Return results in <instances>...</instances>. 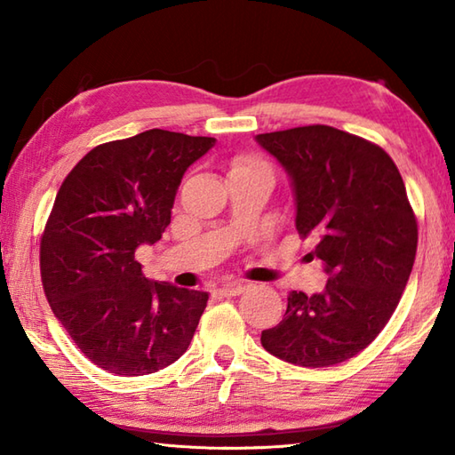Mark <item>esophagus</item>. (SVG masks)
Returning <instances> with one entry per match:
<instances>
[{"label":"esophagus","mask_w":455,"mask_h":455,"mask_svg":"<svg viewBox=\"0 0 455 455\" xmlns=\"http://www.w3.org/2000/svg\"><path fill=\"white\" fill-rule=\"evenodd\" d=\"M246 287H248V285H246L244 282H228V283H225V285H222V287L219 289V293L225 295V297H235V295L243 293Z\"/></svg>","instance_id":"obj_1"}]
</instances>
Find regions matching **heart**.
<instances>
[{
	"instance_id": "b5f03b06",
	"label": "heart",
	"mask_w": 455,
	"mask_h": 455,
	"mask_svg": "<svg viewBox=\"0 0 455 455\" xmlns=\"http://www.w3.org/2000/svg\"><path fill=\"white\" fill-rule=\"evenodd\" d=\"M254 166H262V164H258L256 160L243 158V160H236V162H235V166H233V170H230V172H235V170H244V168H254Z\"/></svg>"
}]
</instances>
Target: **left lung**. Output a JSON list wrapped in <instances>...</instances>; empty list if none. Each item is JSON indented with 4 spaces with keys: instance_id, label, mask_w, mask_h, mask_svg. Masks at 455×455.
<instances>
[{
    "instance_id": "left-lung-1",
    "label": "left lung",
    "mask_w": 455,
    "mask_h": 455,
    "mask_svg": "<svg viewBox=\"0 0 455 455\" xmlns=\"http://www.w3.org/2000/svg\"><path fill=\"white\" fill-rule=\"evenodd\" d=\"M291 181L295 227L315 236L321 293L291 291L283 321L262 331L269 354L303 367L350 360L389 323L417 256L419 228L389 154L326 124L256 134Z\"/></svg>"
}]
</instances>
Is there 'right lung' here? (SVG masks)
Instances as JSON below:
<instances>
[{
  "label": "right lung",
  "instance_id": "right-lung-1",
  "mask_svg": "<svg viewBox=\"0 0 455 455\" xmlns=\"http://www.w3.org/2000/svg\"><path fill=\"white\" fill-rule=\"evenodd\" d=\"M211 137L162 129L113 140L62 181L41 240V275L54 316L101 370L137 377L183 355L209 293L150 282L134 252L162 238L183 173Z\"/></svg>",
  "mask_w": 455,
  "mask_h": 455
}]
</instances>
